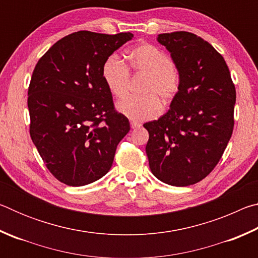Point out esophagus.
<instances>
[{"mask_svg": "<svg viewBox=\"0 0 258 258\" xmlns=\"http://www.w3.org/2000/svg\"><path fill=\"white\" fill-rule=\"evenodd\" d=\"M131 127H132L133 130L139 128V127H141V124L138 123V121H131Z\"/></svg>", "mask_w": 258, "mask_h": 258, "instance_id": "esophagus-1", "label": "esophagus"}]
</instances>
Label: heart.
<instances>
[{
  "label": "heart",
  "mask_w": 258,
  "mask_h": 258,
  "mask_svg": "<svg viewBox=\"0 0 258 258\" xmlns=\"http://www.w3.org/2000/svg\"><path fill=\"white\" fill-rule=\"evenodd\" d=\"M128 67L118 56L111 55L102 64L104 84L116 98L127 93L131 75H147L142 86L141 98H125L117 102L116 108L121 115L133 121L155 118L160 113L161 104H167L176 97L181 86V75L167 53L151 44H140L127 53Z\"/></svg>",
  "instance_id": "obj_1"
}]
</instances>
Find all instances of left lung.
I'll list each match as a JSON object with an SVG mask.
<instances>
[{
  "mask_svg": "<svg viewBox=\"0 0 258 258\" xmlns=\"http://www.w3.org/2000/svg\"><path fill=\"white\" fill-rule=\"evenodd\" d=\"M181 75L171 109L143 124L154 175L166 184L202 181L220 161L234 126L235 87L225 60L204 38L189 32L159 34Z\"/></svg>",
  "mask_w": 258,
  "mask_h": 258,
  "instance_id": "8db88e82",
  "label": "left lung"
}]
</instances>
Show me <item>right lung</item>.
Masks as SVG:
<instances>
[{"instance_id":"obj_1","label":"right lung","mask_w":258,"mask_h":258,"mask_svg":"<svg viewBox=\"0 0 258 258\" xmlns=\"http://www.w3.org/2000/svg\"><path fill=\"white\" fill-rule=\"evenodd\" d=\"M133 34H69L38 60L28 87L29 133L47 169L71 186L111 168L130 121L113 107L102 64Z\"/></svg>"}]
</instances>
